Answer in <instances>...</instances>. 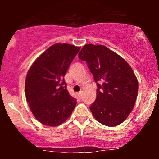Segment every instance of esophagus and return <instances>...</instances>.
<instances>
[{
  "label": "esophagus",
  "instance_id": "1",
  "mask_svg": "<svg viewBox=\"0 0 159 159\" xmlns=\"http://www.w3.org/2000/svg\"><path fill=\"white\" fill-rule=\"evenodd\" d=\"M78 96H79V98H81V96H82V92H79L78 93Z\"/></svg>",
  "mask_w": 159,
  "mask_h": 159
}]
</instances>
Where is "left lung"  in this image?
Wrapping results in <instances>:
<instances>
[{
    "instance_id": "8db88e82",
    "label": "left lung",
    "mask_w": 159,
    "mask_h": 159,
    "mask_svg": "<svg viewBox=\"0 0 159 159\" xmlns=\"http://www.w3.org/2000/svg\"><path fill=\"white\" fill-rule=\"evenodd\" d=\"M87 62L97 84V96L90 109L95 119L107 126L125 121L135 104L138 81L123 57L102 45L87 44L78 54Z\"/></svg>"
}]
</instances>
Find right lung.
Listing matches in <instances>:
<instances>
[{
	"label": "right lung",
	"instance_id": "add662e5",
	"mask_svg": "<svg viewBox=\"0 0 159 159\" xmlns=\"http://www.w3.org/2000/svg\"><path fill=\"white\" fill-rule=\"evenodd\" d=\"M81 47L56 43L33 63L25 80V95L33 114L48 126H57L69 117L76 99L69 95L64 76Z\"/></svg>",
	"mask_w": 159,
	"mask_h": 159
}]
</instances>
